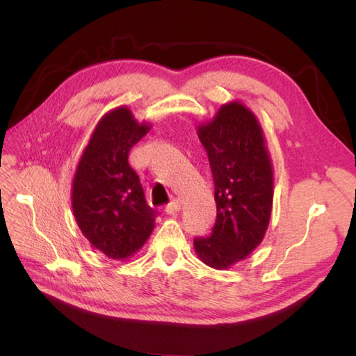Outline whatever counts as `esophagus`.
<instances>
[{"label":"esophagus","instance_id":"esophagus-1","mask_svg":"<svg viewBox=\"0 0 356 356\" xmlns=\"http://www.w3.org/2000/svg\"><path fill=\"white\" fill-rule=\"evenodd\" d=\"M165 211H166V214H177L179 211H180V203H179V200L177 199H174V200H171L168 205L165 207Z\"/></svg>","mask_w":356,"mask_h":356}]
</instances>
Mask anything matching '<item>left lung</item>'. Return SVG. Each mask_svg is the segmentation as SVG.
Segmentation results:
<instances>
[{
    "label": "left lung",
    "instance_id": "1",
    "mask_svg": "<svg viewBox=\"0 0 356 356\" xmlns=\"http://www.w3.org/2000/svg\"><path fill=\"white\" fill-rule=\"evenodd\" d=\"M214 180L217 218L211 236L194 238L199 259L228 269L261 243L268 229L274 172L254 113L236 101L197 128Z\"/></svg>",
    "mask_w": 356,
    "mask_h": 356
}]
</instances>
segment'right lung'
<instances>
[{"label":"right lung","instance_id":"1","mask_svg":"<svg viewBox=\"0 0 356 356\" xmlns=\"http://www.w3.org/2000/svg\"><path fill=\"white\" fill-rule=\"evenodd\" d=\"M149 130L127 107L108 111L97 122L82 153L72 186V207L86 238L110 259L138 252L154 229L149 208L128 153Z\"/></svg>","mask_w":356,"mask_h":356}]
</instances>
